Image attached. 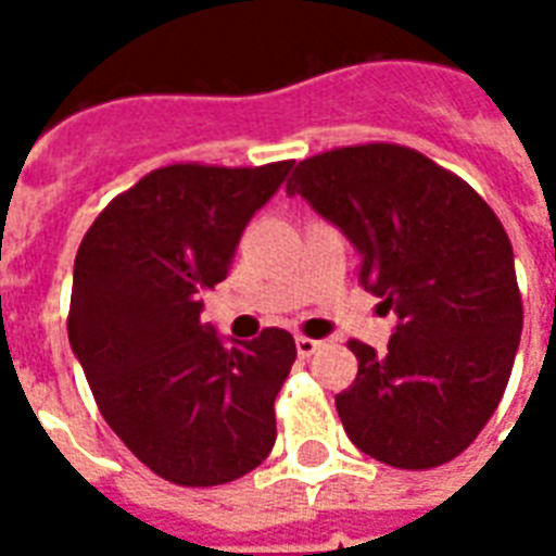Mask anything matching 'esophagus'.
Here are the masks:
<instances>
[{"label": "esophagus", "instance_id": "obj_1", "mask_svg": "<svg viewBox=\"0 0 556 556\" xmlns=\"http://www.w3.org/2000/svg\"><path fill=\"white\" fill-rule=\"evenodd\" d=\"M320 346H323L320 340L305 338V334H300V338H296V355H300V357H312Z\"/></svg>", "mask_w": 556, "mask_h": 556}]
</instances>
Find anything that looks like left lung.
<instances>
[{"label":"left lung","instance_id":"left-lung-1","mask_svg":"<svg viewBox=\"0 0 556 556\" xmlns=\"http://www.w3.org/2000/svg\"><path fill=\"white\" fill-rule=\"evenodd\" d=\"M300 192L361 251V286L397 314L383 355L349 340L357 378L334 404L357 450L401 470L465 453L508 387L519 331L514 251L491 204L401 143L300 161Z\"/></svg>","mask_w":556,"mask_h":556}]
</instances>
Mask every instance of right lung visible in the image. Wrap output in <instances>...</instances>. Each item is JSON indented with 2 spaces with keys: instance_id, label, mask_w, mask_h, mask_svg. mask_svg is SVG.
Listing matches in <instances>:
<instances>
[{
  "instance_id": "obj_1",
  "label": "right lung",
  "mask_w": 556,
  "mask_h": 556,
  "mask_svg": "<svg viewBox=\"0 0 556 556\" xmlns=\"http://www.w3.org/2000/svg\"><path fill=\"white\" fill-rule=\"evenodd\" d=\"M265 167L167 164L100 210L74 260L68 340L100 415L181 488L242 479L277 441L274 401L296 357L286 329L225 346L201 294L230 270L251 216L286 181Z\"/></svg>"
}]
</instances>
